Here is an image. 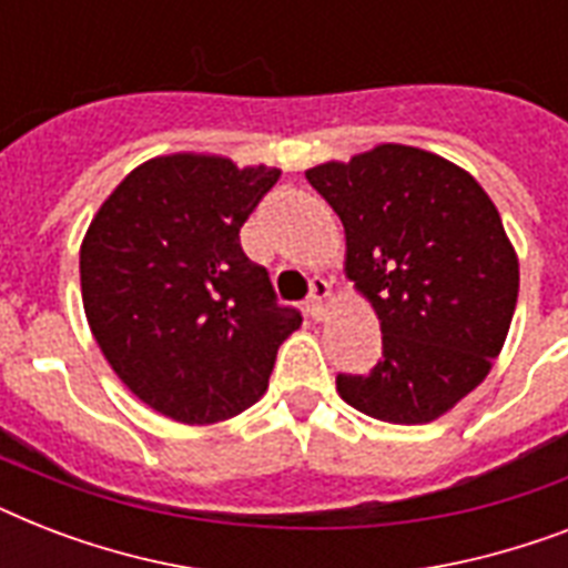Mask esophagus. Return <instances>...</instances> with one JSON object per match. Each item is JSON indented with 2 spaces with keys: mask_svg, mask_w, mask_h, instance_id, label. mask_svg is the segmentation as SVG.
Wrapping results in <instances>:
<instances>
[{
  "mask_svg": "<svg viewBox=\"0 0 568 568\" xmlns=\"http://www.w3.org/2000/svg\"><path fill=\"white\" fill-rule=\"evenodd\" d=\"M329 294H333V288H329L327 280H324V276H312L310 297H306V312H310L315 321H321L327 315Z\"/></svg>",
  "mask_w": 568,
  "mask_h": 568,
  "instance_id": "34e87169",
  "label": "esophagus"
}]
</instances>
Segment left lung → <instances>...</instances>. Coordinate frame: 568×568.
Listing matches in <instances>:
<instances>
[{
    "instance_id": "1",
    "label": "left lung",
    "mask_w": 568,
    "mask_h": 568,
    "mask_svg": "<svg viewBox=\"0 0 568 568\" xmlns=\"http://www.w3.org/2000/svg\"><path fill=\"white\" fill-rule=\"evenodd\" d=\"M306 180L342 217L345 271L372 301L383 359L338 374V395L392 424H427L489 374L519 297L501 214L457 164L383 144Z\"/></svg>"
}]
</instances>
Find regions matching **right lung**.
<instances>
[{
	"label": "right lung",
	"instance_id": "obj_1",
	"mask_svg": "<svg viewBox=\"0 0 568 568\" xmlns=\"http://www.w3.org/2000/svg\"><path fill=\"white\" fill-rule=\"evenodd\" d=\"M280 180L217 155H162L102 203L82 241L91 333L155 413L214 424L256 404L276 351L301 327L239 232Z\"/></svg>",
	"mask_w": 568,
	"mask_h": 568
}]
</instances>
